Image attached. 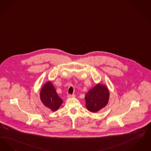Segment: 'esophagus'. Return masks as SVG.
<instances>
[{"label": "esophagus", "instance_id": "1", "mask_svg": "<svg viewBox=\"0 0 151 151\" xmlns=\"http://www.w3.org/2000/svg\"><path fill=\"white\" fill-rule=\"evenodd\" d=\"M76 96V95H71V94H69L68 95V97L69 98H74Z\"/></svg>", "mask_w": 151, "mask_h": 151}]
</instances>
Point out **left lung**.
<instances>
[{
	"mask_svg": "<svg viewBox=\"0 0 151 151\" xmlns=\"http://www.w3.org/2000/svg\"><path fill=\"white\" fill-rule=\"evenodd\" d=\"M109 92L105 86L98 84L85 95L86 106L89 111L97 112L108 103Z\"/></svg>",
	"mask_w": 151,
	"mask_h": 151,
	"instance_id": "left-lung-1",
	"label": "left lung"
}]
</instances>
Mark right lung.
<instances>
[{
    "label": "right lung",
    "mask_w": 151,
    "mask_h": 151,
    "mask_svg": "<svg viewBox=\"0 0 151 151\" xmlns=\"http://www.w3.org/2000/svg\"><path fill=\"white\" fill-rule=\"evenodd\" d=\"M40 96L43 104L53 111L58 109L63 102L50 82H48L42 88Z\"/></svg>",
    "instance_id": "obj_1"
}]
</instances>
